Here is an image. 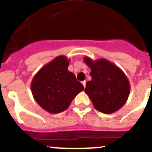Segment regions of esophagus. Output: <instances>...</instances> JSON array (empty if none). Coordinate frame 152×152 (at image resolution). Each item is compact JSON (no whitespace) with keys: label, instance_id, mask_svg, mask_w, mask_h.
Listing matches in <instances>:
<instances>
[{"label":"esophagus","instance_id":"esophagus-1","mask_svg":"<svg viewBox=\"0 0 152 152\" xmlns=\"http://www.w3.org/2000/svg\"><path fill=\"white\" fill-rule=\"evenodd\" d=\"M82 83H83V86H84V87L86 88V81H83V82H82Z\"/></svg>","mask_w":152,"mask_h":152}]
</instances>
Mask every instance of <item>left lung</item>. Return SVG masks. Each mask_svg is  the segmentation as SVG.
<instances>
[{"mask_svg": "<svg viewBox=\"0 0 152 152\" xmlns=\"http://www.w3.org/2000/svg\"><path fill=\"white\" fill-rule=\"evenodd\" d=\"M91 68V80L86 83L85 92L94 108L105 114H111L121 109L127 102L130 91L129 80L117 65L105 58L93 61L84 57Z\"/></svg>", "mask_w": 152, "mask_h": 152, "instance_id": "left-lung-1", "label": "left lung"}]
</instances>
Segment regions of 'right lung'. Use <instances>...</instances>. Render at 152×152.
I'll return each mask as SVG.
<instances>
[{
  "label": "right lung",
  "instance_id": "1",
  "mask_svg": "<svg viewBox=\"0 0 152 152\" xmlns=\"http://www.w3.org/2000/svg\"><path fill=\"white\" fill-rule=\"evenodd\" d=\"M69 62L64 55L42 66L34 76L31 88L37 103L50 113H59L69 107L84 86L68 70Z\"/></svg>",
  "mask_w": 152,
  "mask_h": 152
}]
</instances>
